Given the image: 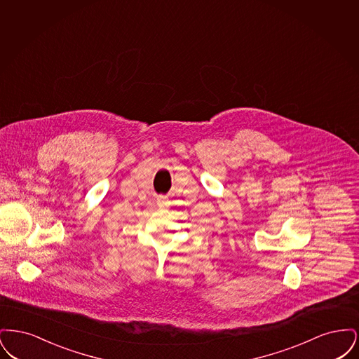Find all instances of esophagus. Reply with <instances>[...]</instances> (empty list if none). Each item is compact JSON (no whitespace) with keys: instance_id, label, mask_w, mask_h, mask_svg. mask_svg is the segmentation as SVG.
Listing matches in <instances>:
<instances>
[{"instance_id":"esophagus-1","label":"esophagus","mask_w":359,"mask_h":359,"mask_svg":"<svg viewBox=\"0 0 359 359\" xmlns=\"http://www.w3.org/2000/svg\"><path fill=\"white\" fill-rule=\"evenodd\" d=\"M157 205L160 207H168L170 205V201L167 196H158L157 198Z\"/></svg>"}]
</instances>
